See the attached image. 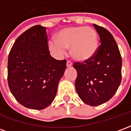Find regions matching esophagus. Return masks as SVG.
I'll return each instance as SVG.
<instances>
[{
  "instance_id": "34e87169",
  "label": "esophagus",
  "mask_w": 131,
  "mask_h": 131,
  "mask_svg": "<svg viewBox=\"0 0 131 131\" xmlns=\"http://www.w3.org/2000/svg\"><path fill=\"white\" fill-rule=\"evenodd\" d=\"M71 66H72V63L69 60H67V67H71Z\"/></svg>"
}]
</instances>
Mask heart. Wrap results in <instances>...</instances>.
Returning a JSON list of instances; mask_svg holds the SVG:
<instances>
[{
	"mask_svg": "<svg viewBox=\"0 0 131 131\" xmlns=\"http://www.w3.org/2000/svg\"><path fill=\"white\" fill-rule=\"evenodd\" d=\"M49 48L62 56L65 48H70L74 60L85 62L92 59L98 48V35L92 27H74L61 30L55 36V40L48 42Z\"/></svg>",
	"mask_w": 131,
	"mask_h": 131,
	"instance_id": "1",
	"label": "heart"
}]
</instances>
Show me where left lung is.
I'll list each match as a JSON object with an SVG mask.
<instances>
[{"mask_svg": "<svg viewBox=\"0 0 131 131\" xmlns=\"http://www.w3.org/2000/svg\"><path fill=\"white\" fill-rule=\"evenodd\" d=\"M101 45L92 59L75 62L77 71L76 90L84 103L91 106L103 104L112 98L121 81L122 60L118 46L111 33L93 24Z\"/></svg>", "mask_w": 131, "mask_h": 131, "instance_id": "8db88e82", "label": "left lung"}]
</instances>
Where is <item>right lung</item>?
<instances>
[{
	"instance_id": "right-lung-1",
	"label": "right lung",
	"mask_w": 131,
	"mask_h": 131,
	"mask_svg": "<svg viewBox=\"0 0 131 131\" xmlns=\"http://www.w3.org/2000/svg\"><path fill=\"white\" fill-rule=\"evenodd\" d=\"M66 64L50 54L46 27H31L17 38L8 56L10 91L24 107L43 110L54 100Z\"/></svg>"
}]
</instances>
